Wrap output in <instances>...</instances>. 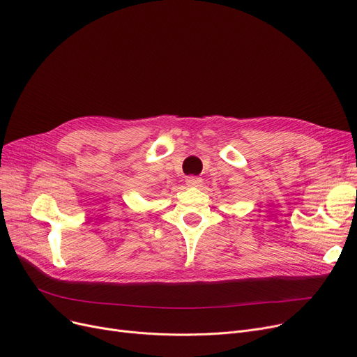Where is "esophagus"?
Returning a JSON list of instances; mask_svg holds the SVG:
<instances>
[{
  "label": "esophagus",
  "instance_id": "obj_1",
  "mask_svg": "<svg viewBox=\"0 0 357 357\" xmlns=\"http://www.w3.org/2000/svg\"><path fill=\"white\" fill-rule=\"evenodd\" d=\"M201 182H202V179L198 178V176H188V178H186V185H188V186H199Z\"/></svg>",
  "mask_w": 357,
  "mask_h": 357
}]
</instances>
